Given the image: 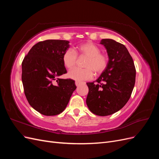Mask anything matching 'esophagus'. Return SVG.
Returning <instances> with one entry per match:
<instances>
[{"label": "esophagus", "mask_w": 159, "mask_h": 159, "mask_svg": "<svg viewBox=\"0 0 159 159\" xmlns=\"http://www.w3.org/2000/svg\"><path fill=\"white\" fill-rule=\"evenodd\" d=\"M75 85H76V86H79V85H81V84H84V82H81V81H76L75 82Z\"/></svg>", "instance_id": "1"}]
</instances>
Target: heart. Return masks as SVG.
Segmentation results:
<instances>
[{"label": "heart", "instance_id": "b5f03b06", "mask_svg": "<svg viewBox=\"0 0 159 159\" xmlns=\"http://www.w3.org/2000/svg\"><path fill=\"white\" fill-rule=\"evenodd\" d=\"M76 52L80 55L88 57L85 60V68H74L68 74L70 78L76 80H89L93 78V71L95 74H100L107 68L108 57L102 54L99 48L91 42H86L77 47ZM74 50L69 48L62 55V61L66 68H74L77 60V54Z\"/></svg>", "mask_w": 159, "mask_h": 159}]
</instances>
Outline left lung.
<instances>
[{"label":"left lung","mask_w":159,"mask_h":159,"mask_svg":"<svg viewBox=\"0 0 159 159\" xmlns=\"http://www.w3.org/2000/svg\"><path fill=\"white\" fill-rule=\"evenodd\" d=\"M100 44L107 50L108 64L97 80L87 83L89 92L86 103L93 113L107 116L127 103L135 83L136 70L123 44L112 39H102Z\"/></svg>","instance_id":"1"}]
</instances>
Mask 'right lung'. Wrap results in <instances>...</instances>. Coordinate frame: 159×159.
I'll return each instance as SVG.
<instances>
[{"label":"right lung","instance_id":"obj_1","mask_svg":"<svg viewBox=\"0 0 159 159\" xmlns=\"http://www.w3.org/2000/svg\"><path fill=\"white\" fill-rule=\"evenodd\" d=\"M70 42H39L28 52L22 63V81L30 106L40 113L52 116L61 113L76 89L75 81L57 77L67 73L62 55Z\"/></svg>","mask_w":159,"mask_h":159}]
</instances>
